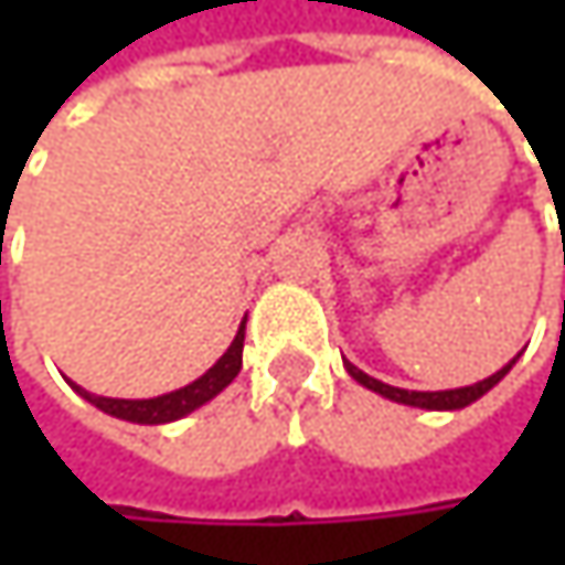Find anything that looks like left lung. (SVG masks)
Returning <instances> with one entry per match:
<instances>
[{"label":"left lung","mask_w":565,"mask_h":565,"mask_svg":"<svg viewBox=\"0 0 565 565\" xmlns=\"http://www.w3.org/2000/svg\"><path fill=\"white\" fill-rule=\"evenodd\" d=\"M553 205H556V199H553ZM520 356V353H516ZM516 356L510 360L508 366H501L494 376H488V380H481V383H475V386H461V390H438V393H415V390H398V386H390V383H380V380H373V376H366L363 370H356L353 363H347L343 360V366H347V373L360 383V386H366V390H373V393H380L383 398H393V402H402V405H415V408H431V412H455V408H465V405H471V402H478L481 395H488L504 376H508L510 370H513V363H516Z\"/></svg>","instance_id":"8db88e82"}]
</instances>
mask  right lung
Segmentation results:
<instances>
[{"label":"right lung","mask_w":565,"mask_h":565,"mask_svg":"<svg viewBox=\"0 0 565 565\" xmlns=\"http://www.w3.org/2000/svg\"><path fill=\"white\" fill-rule=\"evenodd\" d=\"M242 350H245V320L232 340V347L218 356V363L212 370H205L195 383L182 386V390H172L167 395H153V398H110V395H94L87 390H81L77 383H71V390L87 398L90 405H97L100 412L114 415V418H124V422H134V425H167L175 418H185L189 412H195L199 405H205L209 398L222 393L242 370Z\"/></svg>","instance_id":"1"}]
</instances>
